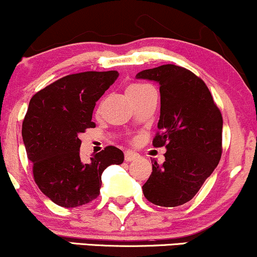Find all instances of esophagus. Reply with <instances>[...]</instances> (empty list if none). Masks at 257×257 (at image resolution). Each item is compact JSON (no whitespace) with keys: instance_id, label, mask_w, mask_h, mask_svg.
<instances>
[{"instance_id":"34e87169","label":"esophagus","mask_w":257,"mask_h":257,"mask_svg":"<svg viewBox=\"0 0 257 257\" xmlns=\"http://www.w3.org/2000/svg\"><path fill=\"white\" fill-rule=\"evenodd\" d=\"M139 157H140V156H139V153H137V152L125 151V153H124V159H125V162L135 161V159H138Z\"/></svg>"}]
</instances>
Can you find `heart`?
Wrapping results in <instances>:
<instances>
[{"label":"heart","mask_w":257,"mask_h":257,"mask_svg":"<svg viewBox=\"0 0 257 257\" xmlns=\"http://www.w3.org/2000/svg\"><path fill=\"white\" fill-rule=\"evenodd\" d=\"M149 88H151L150 85H146V84H141V83H134V84H131L128 88H126V95H138V94L143 93L144 90L149 89Z\"/></svg>","instance_id":"obj_1"}]
</instances>
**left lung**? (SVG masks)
<instances>
[{"label": "left lung", "mask_w": 257, "mask_h": 257, "mask_svg": "<svg viewBox=\"0 0 257 257\" xmlns=\"http://www.w3.org/2000/svg\"><path fill=\"white\" fill-rule=\"evenodd\" d=\"M137 78L159 84V132L152 144L167 149L163 164L153 162L144 196L159 206L182 205L219 164L222 116L206 84L185 67L162 65L139 72Z\"/></svg>", "instance_id": "left-lung-1"}]
</instances>
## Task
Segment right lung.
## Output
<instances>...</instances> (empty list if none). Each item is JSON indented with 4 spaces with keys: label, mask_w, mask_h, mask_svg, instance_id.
<instances>
[{
    "label": "right lung",
    "mask_w": 257,
    "mask_h": 257,
    "mask_svg": "<svg viewBox=\"0 0 257 257\" xmlns=\"http://www.w3.org/2000/svg\"><path fill=\"white\" fill-rule=\"evenodd\" d=\"M118 77L117 71H87L53 82L30 100L23 122L24 141L38 188L64 208L95 199L101 174L111 164H122L124 155L107 146L85 163L79 156L78 135L91 122L96 101Z\"/></svg>",
    "instance_id": "add662e5"
}]
</instances>
